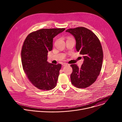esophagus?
Segmentation results:
<instances>
[{
	"mask_svg": "<svg viewBox=\"0 0 122 122\" xmlns=\"http://www.w3.org/2000/svg\"><path fill=\"white\" fill-rule=\"evenodd\" d=\"M67 65H68V64H66V63H64L62 64V65H63V66H67Z\"/></svg>",
	"mask_w": 122,
	"mask_h": 122,
	"instance_id": "34e87169",
	"label": "esophagus"
}]
</instances>
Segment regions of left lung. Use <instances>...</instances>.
<instances>
[{"instance_id":"obj_1","label":"left lung","mask_w":122,"mask_h":122,"mask_svg":"<svg viewBox=\"0 0 122 122\" xmlns=\"http://www.w3.org/2000/svg\"><path fill=\"white\" fill-rule=\"evenodd\" d=\"M66 32L75 38L76 50L83 59L81 67L76 64L71 65L73 69L71 83L77 88H85L92 84L99 75L103 58L102 46L96 35L86 28H70Z\"/></svg>"}]
</instances>
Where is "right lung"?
Wrapping results in <instances>:
<instances>
[{
	"instance_id": "right-lung-1",
	"label": "right lung",
	"mask_w": 122,
	"mask_h": 122,
	"mask_svg": "<svg viewBox=\"0 0 122 122\" xmlns=\"http://www.w3.org/2000/svg\"><path fill=\"white\" fill-rule=\"evenodd\" d=\"M65 28L41 29L30 33L24 41L21 60L23 69L30 81L42 90L54 89L57 84L61 65L47 61L53 49V38Z\"/></svg>"
}]
</instances>
